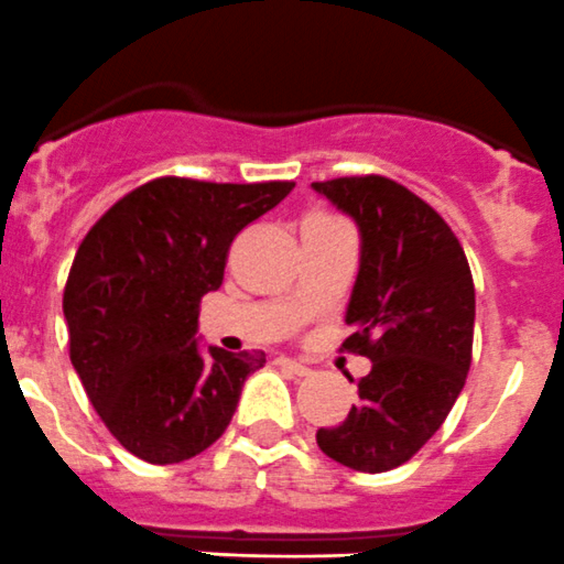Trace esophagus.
Segmentation results:
<instances>
[{"instance_id": "34e87169", "label": "esophagus", "mask_w": 564, "mask_h": 564, "mask_svg": "<svg viewBox=\"0 0 564 564\" xmlns=\"http://www.w3.org/2000/svg\"><path fill=\"white\" fill-rule=\"evenodd\" d=\"M276 366H282L285 371H291L293 377H310V368L304 366V362H299V359H293V357H285V354H279Z\"/></svg>"}]
</instances>
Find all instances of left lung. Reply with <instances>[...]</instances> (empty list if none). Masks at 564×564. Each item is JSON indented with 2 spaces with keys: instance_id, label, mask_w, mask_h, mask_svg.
<instances>
[{
  "instance_id": "8db88e82",
  "label": "left lung",
  "mask_w": 564,
  "mask_h": 564,
  "mask_svg": "<svg viewBox=\"0 0 564 564\" xmlns=\"http://www.w3.org/2000/svg\"><path fill=\"white\" fill-rule=\"evenodd\" d=\"M359 229V273L343 348L371 359L343 423L318 429L321 452L382 474L415 457L463 393L474 351L468 257L432 207L388 176L313 182ZM351 382V379H348Z\"/></svg>"
}]
</instances>
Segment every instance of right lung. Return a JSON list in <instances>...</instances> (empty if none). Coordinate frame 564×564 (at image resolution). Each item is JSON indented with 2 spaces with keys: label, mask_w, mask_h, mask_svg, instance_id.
I'll use <instances>...</instances> for the list:
<instances>
[{
  "label": "right lung",
  "mask_w": 564,
  "mask_h": 564,
  "mask_svg": "<svg viewBox=\"0 0 564 564\" xmlns=\"http://www.w3.org/2000/svg\"><path fill=\"white\" fill-rule=\"evenodd\" d=\"M296 182L160 176L118 198L79 243L63 293L72 366L112 437L152 465L210 448L265 354L198 346V302L235 235Z\"/></svg>",
  "instance_id": "obj_1"
}]
</instances>
